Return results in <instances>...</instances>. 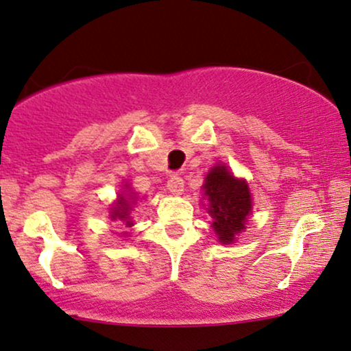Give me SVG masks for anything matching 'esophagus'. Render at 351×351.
<instances>
[{
    "instance_id": "34e87169",
    "label": "esophagus",
    "mask_w": 351,
    "mask_h": 351,
    "mask_svg": "<svg viewBox=\"0 0 351 351\" xmlns=\"http://www.w3.org/2000/svg\"><path fill=\"white\" fill-rule=\"evenodd\" d=\"M168 189H170L171 194H181L184 189V181L183 178H180V176H171L170 180H168Z\"/></svg>"
}]
</instances>
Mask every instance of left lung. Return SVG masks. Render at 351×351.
Returning a JSON list of instances; mask_svg holds the SVG:
<instances>
[{"label":"left lung","mask_w":351,"mask_h":351,"mask_svg":"<svg viewBox=\"0 0 351 351\" xmlns=\"http://www.w3.org/2000/svg\"><path fill=\"white\" fill-rule=\"evenodd\" d=\"M202 188L210 202L209 214L217 239L222 243H232L235 235L245 229L252 210L250 189L245 181L235 180L223 165H217L208 173Z\"/></svg>","instance_id":"left-lung-1"}]
</instances>
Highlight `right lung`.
Masks as SVG:
<instances>
[{"label": "right lung", "mask_w": 351, "mask_h": 351, "mask_svg": "<svg viewBox=\"0 0 351 351\" xmlns=\"http://www.w3.org/2000/svg\"><path fill=\"white\" fill-rule=\"evenodd\" d=\"M130 196H132V194H130ZM129 210H130V208H129V201H128V197L119 196V201H117L116 208H112L111 219H114V221H116V219H119V221H122V222L125 223V227L134 226L132 219H130Z\"/></svg>", "instance_id": "1"}]
</instances>
